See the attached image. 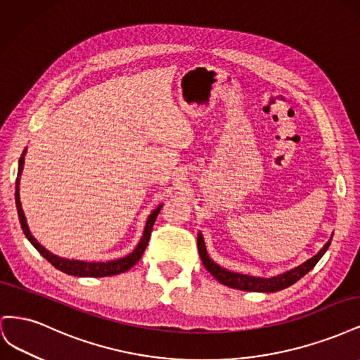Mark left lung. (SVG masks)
I'll return each instance as SVG.
<instances>
[{
  "instance_id": "obj_1",
  "label": "left lung",
  "mask_w": 360,
  "mask_h": 360,
  "mask_svg": "<svg viewBox=\"0 0 360 360\" xmlns=\"http://www.w3.org/2000/svg\"><path fill=\"white\" fill-rule=\"evenodd\" d=\"M330 242H332V238L323 246V249L320 250L317 255H314L308 261H304L303 264L285 271V274L278 275V276H271V278H257V276L236 274V271H230V270H226V269H224L221 266H217L214 261L209 257V254H207L202 234L200 233L198 238H197L198 252H200L202 264L213 275V278H216L217 281L221 282V284H224L226 287L243 290V291H258V292L281 291V290H284V288H287V287H290L292 284H296V282L300 278H303L304 275H307L308 271L312 270L314 266L319 263L320 258L326 254V250L329 249Z\"/></svg>"
}]
</instances>
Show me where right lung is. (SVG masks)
Segmentation results:
<instances>
[{"instance_id": "obj_1", "label": "right lung", "mask_w": 360, "mask_h": 360, "mask_svg": "<svg viewBox=\"0 0 360 360\" xmlns=\"http://www.w3.org/2000/svg\"><path fill=\"white\" fill-rule=\"evenodd\" d=\"M25 153H27V148L24 150L22 156L19 159V167H18V179H16V192H15V200H16V209H18V216H19V222L20 226H22V231L27 236L28 240L31 242V245L34 246L39 252L45 257L49 263L64 271V274L72 275V276H89V278H102V276H112V275H120V274H124L130 267H134L138 261L143 257L144 250L148 245L150 240V236H151V230H153V225L156 217L162 209V204L158 205L156 209L151 212V214L148 216L146 228H144V234L141 237L139 243L136 245V248L134 249V252H130L127 257H123L120 259H114V261H106V263H86V261H78V259H66V258H61L51 254L48 249L43 248L34 237L31 236L30 233V228L27 225V219H25V214L22 210V205H20V198H19V177H20V172L24 169V160H25Z\"/></svg>"}]
</instances>
